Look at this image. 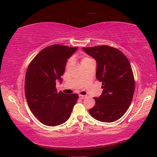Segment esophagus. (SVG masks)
Segmentation results:
<instances>
[{"label": "esophagus", "mask_w": 157, "mask_h": 157, "mask_svg": "<svg viewBox=\"0 0 157 157\" xmlns=\"http://www.w3.org/2000/svg\"><path fill=\"white\" fill-rule=\"evenodd\" d=\"M87 97V96H86V95H80L79 96V98L80 99H85Z\"/></svg>", "instance_id": "1"}]
</instances>
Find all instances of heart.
Instances as JSON below:
<instances>
[{
	"label": "heart",
	"mask_w": 157,
	"mask_h": 157,
	"mask_svg": "<svg viewBox=\"0 0 157 157\" xmlns=\"http://www.w3.org/2000/svg\"><path fill=\"white\" fill-rule=\"evenodd\" d=\"M90 59H91L88 58V57H84V58H82V59H81V63H83V62H84V61H86L90 60ZM72 63H73V59H70L68 61V62H67V66L71 65V64H72Z\"/></svg>",
	"instance_id": "1"
}]
</instances>
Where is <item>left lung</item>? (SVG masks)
Segmentation results:
<instances>
[{
	"label": "left lung",
	"mask_w": 157,
	"mask_h": 157,
	"mask_svg": "<svg viewBox=\"0 0 157 157\" xmlns=\"http://www.w3.org/2000/svg\"><path fill=\"white\" fill-rule=\"evenodd\" d=\"M82 50L97 62L96 78L103 89L96 104L89 109L99 121L112 122L121 118L131 104L135 90L134 74L129 61L121 51L102 45Z\"/></svg>",
	"instance_id": "left-lung-1"
}]
</instances>
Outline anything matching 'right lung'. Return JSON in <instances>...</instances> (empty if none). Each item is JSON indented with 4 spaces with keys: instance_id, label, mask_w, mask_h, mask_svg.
Wrapping results in <instances>:
<instances>
[{
    "instance_id": "right-lung-1",
    "label": "right lung",
    "mask_w": 157,
    "mask_h": 157,
    "mask_svg": "<svg viewBox=\"0 0 157 157\" xmlns=\"http://www.w3.org/2000/svg\"><path fill=\"white\" fill-rule=\"evenodd\" d=\"M78 47L54 44L41 50L30 63L25 80V93L30 110L40 122L56 126L67 121L78 96L58 92L57 80L62 82L67 59Z\"/></svg>"
}]
</instances>
